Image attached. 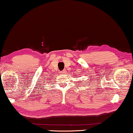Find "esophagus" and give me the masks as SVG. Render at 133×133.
<instances>
[{"mask_svg":"<svg viewBox=\"0 0 133 133\" xmlns=\"http://www.w3.org/2000/svg\"><path fill=\"white\" fill-rule=\"evenodd\" d=\"M65 72H66V71H65V70H64V71H62L61 73H62V74H65Z\"/></svg>","mask_w":133,"mask_h":133,"instance_id":"esophagus-1","label":"esophagus"}]
</instances>
